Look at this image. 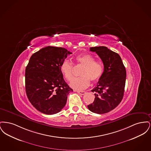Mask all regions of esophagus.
Here are the masks:
<instances>
[{
    "label": "esophagus",
    "mask_w": 151,
    "mask_h": 151,
    "mask_svg": "<svg viewBox=\"0 0 151 151\" xmlns=\"http://www.w3.org/2000/svg\"><path fill=\"white\" fill-rule=\"evenodd\" d=\"M76 92H77L78 93L81 95H84L86 94V92L85 91H75Z\"/></svg>",
    "instance_id": "esophagus-1"
}]
</instances>
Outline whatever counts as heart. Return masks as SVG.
Masks as SVG:
<instances>
[{
	"mask_svg": "<svg viewBox=\"0 0 151 151\" xmlns=\"http://www.w3.org/2000/svg\"><path fill=\"white\" fill-rule=\"evenodd\" d=\"M77 64L82 65L84 68L80 73L81 77L74 79L70 86L77 90H82L90 85V80L96 82L100 79L104 72V66L100 62L95 61V58L91 54H83L75 58ZM73 67L72 63L65 60L60 65V70L65 79L71 81L73 78Z\"/></svg>",
	"mask_w": 151,
	"mask_h": 151,
	"instance_id": "b5f03b06",
	"label": "heart"
}]
</instances>
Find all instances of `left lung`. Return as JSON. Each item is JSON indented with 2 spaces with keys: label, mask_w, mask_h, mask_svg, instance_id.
Here are the masks:
<instances>
[{
  "label": "left lung",
  "mask_w": 151,
  "mask_h": 151,
  "mask_svg": "<svg viewBox=\"0 0 151 151\" xmlns=\"http://www.w3.org/2000/svg\"><path fill=\"white\" fill-rule=\"evenodd\" d=\"M104 64V70L96 86L91 91L95 99L88 108L96 114H105L115 109L121 102L126 78L125 67L119 55L105 46L92 47Z\"/></svg>",
  "instance_id": "left-lung-1"
}]
</instances>
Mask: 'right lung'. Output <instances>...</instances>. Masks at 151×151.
<instances>
[{
  "label": "right lung",
  "mask_w": 151,
  "mask_h": 151,
  "mask_svg": "<svg viewBox=\"0 0 151 151\" xmlns=\"http://www.w3.org/2000/svg\"><path fill=\"white\" fill-rule=\"evenodd\" d=\"M72 54L63 47L47 46L34 53L25 69V91L37 110L45 114H57L65 107L73 90L65 82L60 65Z\"/></svg>",
  "instance_id": "add662e5"
}]
</instances>
